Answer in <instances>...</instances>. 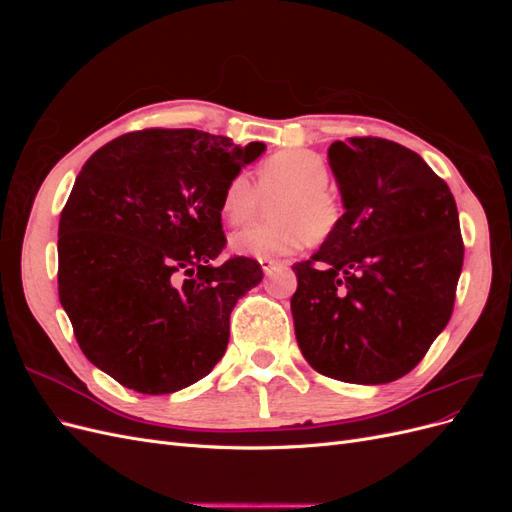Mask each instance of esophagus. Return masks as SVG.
Instances as JSON below:
<instances>
[{
    "instance_id": "34e87169",
    "label": "esophagus",
    "mask_w": 512,
    "mask_h": 512,
    "mask_svg": "<svg viewBox=\"0 0 512 512\" xmlns=\"http://www.w3.org/2000/svg\"><path fill=\"white\" fill-rule=\"evenodd\" d=\"M288 262H284V260H260V267H262V271H265V275H271L275 269H280V267H286Z\"/></svg>"
}]
</instances>
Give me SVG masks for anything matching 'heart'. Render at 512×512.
<instances>
[{"label": "heart", "instance_id": "obj_1", "mask_svg": "<svg viewBox=\"0 0 512 512\" xmlns=\"http://www.w3.org/2000/svg\"><path fill=\"white\" fill-rule=\"evenodd\" d=\"M329 166L318 153L284 149L273 153L256 170V185L245 173L232 177L222 192L220 211L226 224L241 226L256 220L265 203L271 224L237 230L230 250L239 256L273 260L290 256L312 239L333 237L344 222V203L329 185Z\"/></svg>", "mask_w": 512, "mask_h": 512}]
</instances>
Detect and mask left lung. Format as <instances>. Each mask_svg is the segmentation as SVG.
<instances>
[{"label": "left lung", "mask_w": 512, "mask_h": 512, "mask_svg": "<svg viewBox=\"0 0 512 512\" xmlns=\"http://www.w3.org/2000/svg\"><path fill=\"white\" fill-rule=\"evenodd\" d=\"M344 222L292 271L290 309L322 376L386 384L406 376L451 320L463 267L448 185L418 153L363 136L329 147Z\"/></svg>", "instance_id": "left-lung-1"}]
</instances>
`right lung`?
<instances>
[{
    "label": "right lung",
    "instance_id": "right-lung-1",
    "mask_svg": "<svg viewBox=\"0 0 512 512\" xmlns=\"http://www.w3.org/2000/svg\"><path fill=\"white\" fill-rule=\"evenodd\" d=\"M265 151L226 136L151 128L100 147L59 218V301L83 354L119 384L166 395L205 378L230 312L260 284L226 245L222 192Z\"/></svg>",
    "mask_w": 512,
    "mask_h": 512
}]
</instances>
